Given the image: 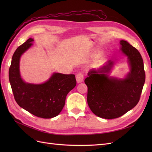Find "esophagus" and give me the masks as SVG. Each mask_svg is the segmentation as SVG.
<instances>
[{"label":"esophagus","mask_w":152,"mask_h":152,"mask_svg":"<svg viewBox=\"0 0 152 152\" xmlns=\"http://www.w3.org/2000/svg\"><path fill=\"white\" fill-rule=\"evenodd\" d=\"M76 80L77 83H80V82H82L84 81V75L82 74V73H79L77 74V75L76 76Z\"/></svg>","instance_id":"esophagus-1"}]
</instances>
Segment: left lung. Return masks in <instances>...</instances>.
<instances>
[{
  "label": "left lung",
  "mask_w": 152,
  "mask_h": 152,
  "mask_svg": "<svg viewBox=\"0 0 152 152\" xmlns=\"http://www.w3.org/2000/svg\"><path fill=\"white\" fill-rule=\"evenodd\" d=\"M120 50L127 57L130 71L124 79L110 77L115 62L109 60L98 70L87 73V103L99 117L112 119L120 117L139 102L145 82L144 64L140 53L126 40L120 41Z\"/></svg>",
  "instance_id": "8db88e82"
}]
</instances>
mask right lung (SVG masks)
<instances>
[{"label":"right lung","instance_id":"1","mask_svg":"<svg viewBox=\"0 0 152 152\" xmlns=\"http://www.w3.org/2000/svg\"><path fill=\"white\" fill-rule=\"evenodd\" d=\"M34 40L28 39L15 50L9 70V79L14 97L20 107L38 117L53 118L61 112L66 95L75 87V76L54 73L44 83L25 82L20 75V58L33 45Z\"/></svg>","mask_w":152,"mask_h":152}]
</instances>
